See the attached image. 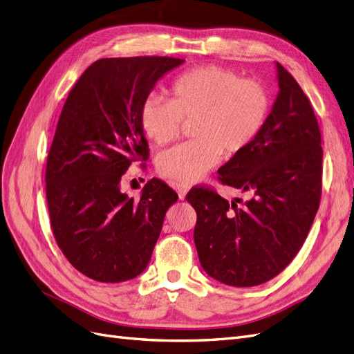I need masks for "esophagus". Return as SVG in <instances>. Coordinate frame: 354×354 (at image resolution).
Instances as JSON below:
<instances>
[{"label":"esophagus","instance_id":"obj_1","mask_svg":"<svg viewBox=\"0 0 354 354\" xmlns=\"http://www.w3.org/2000/svg\"><path fill=\"white\" fill-rule=\"evenodd\" d=\"M189 189H190V186H189V185H185V183L176 185V190H177V194H178V198H180V199H185V196H186V194L189 192Z\"/></svg>","mask_w":354,"mask_h":354}]
</instances>
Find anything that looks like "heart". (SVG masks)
Wrapping results in <instances>:
<instances>
[{"label":"heart","mask_w":354,"mask_h":354,"mask_svg":"<svg viewBox=\"0 0 354 354\" xmlns=\"http://www.w3.org/2000/svg\"><path fill=\"white\" fill-rule=\"evenodd\" d=\"M169 102L151 97L140 112L147 138L158 145L174 143L183 122H194L195 140L160 155L159 174L181 183H194L218 164L220 156L234 158L259 138L272 112V94L254 78L232 68L207 65L180 73L171 82Z\"/></svg>","instance_id":"obj_1"}]
</instances>
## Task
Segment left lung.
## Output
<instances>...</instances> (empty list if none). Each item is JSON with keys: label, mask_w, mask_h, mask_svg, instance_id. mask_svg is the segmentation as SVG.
<instances>
[{"label": "left lung", "mask_w": 354, "mask_h": 354, "mask_svg": "<svg viewBox=\"0 0 354 354\" xmlns=\"http://www.w3.org/2000/svg\"><path fill=\"white\" fill-rule=\"evenodd\" d=\"M279 94L259 138L218 169L224 186L251 198L229 202L196 186L194 239L202 269L230 286L273 279L307 238L322 194V146L315 111L294 77L277 63ZM243 203V206H239Z\"/></svg>", "instance_id": "obj_1"}]
</instances>
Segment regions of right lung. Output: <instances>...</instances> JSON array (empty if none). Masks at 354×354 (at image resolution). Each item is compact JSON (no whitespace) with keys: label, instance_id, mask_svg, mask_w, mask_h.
I'll return each mask as SVG.
<instances>
[{"label":"right lung","instance_id":"right-lung-1","mask_svg":"<svg viewBox=\"0 0 354 354\" xmlns=\"http://www.w3.org/2000/svg\"><path fill=\"white\" fill-rule=\"evenodd\" d=\"M183 62L100 59L85 69L63 104L46 167L50 223L63 255L93 281L118 283L140 274L167 209L178 199L162 180L152 178L136 201L122 194L120 181L133 162L149 159L143 103L156 81Z\"/></svg>","mask_w":354,"mask_h":354}]
</instances>
